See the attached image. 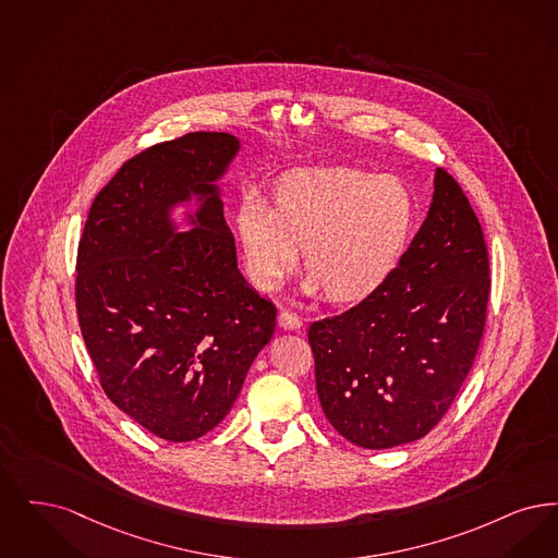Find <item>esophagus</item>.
<instances>
[{
  "mask_svg": "<svg viewBox=\"0 0 558 558\" xmlns=\"http://www.w3.org/2000/svg\"><path fill=\"white\" fill-rule=\"evenodd\" d=\"M277 323H279L283 329H288V331H295V329L302 327V318L295 315V313H291V311H281V313L277 315Z\"/></svg>",
  "mask_w": 558,
  "mask_h": 558,
  "instance_id": "obj_1",
  "label": "esophagus"
}]
</instances>
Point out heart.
Masks as SVG:
<instances>
[{"label": "heart", "mask_w": 558, "mask_h": 558, "mask_svg": "<svg viewBox=\"0 0 558 558\" xmlns=\"http://www.w3.org/2000/svg\"><path fill=\"white\" fill-rule=\"evenodd\" d=\"M416 222V199L402 179L333 167L281 174L268 204L243 199L235 233L245 275L258 290L281 286L304 247V291L359 304L388 286Z\"/></svg>", "instance_id": "obj_1"}]
</instances>
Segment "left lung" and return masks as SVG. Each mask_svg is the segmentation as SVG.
Instances as JSON below:
<instances>
[{
  "label": "left lung",
  "instance_id": "left-lung-1",
  "mask_svg": "<svg viewBox=\"0 0 558 558\" xmlns=\"http://www.w3.org/2000/svg\"><path fill=\"white\" fill-rule=\"evenodd\" d=\"M487 298L482 225L454 177L437 169L427 218L388 286L308 329L329 423L368 450L427 436L477 356Z\"/></svg>",
  "mask_w": 558,
  "mask_h": 558
}]
</instances>
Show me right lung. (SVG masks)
I'll use <instances>...</instances> for the list:
<instances>
[{"mask_svg": "<svg viewBox=\"0 0 558 558\" xmlns=\"http://www.w3.org/2000/svg\"><path fill=\"white\" fill-rule=\"evenodd\" d=\"M229 133L147 147L96 195L76 254V315L106 396L149 434L190 441L231 411L277 308L238 268L217 181ZM198 197L195 229L169 210Z\"/></svg>", "mask_w": 558, "mask_h": 558, "instance_id": "1", "label": "right lung"}]
</instances>
